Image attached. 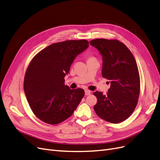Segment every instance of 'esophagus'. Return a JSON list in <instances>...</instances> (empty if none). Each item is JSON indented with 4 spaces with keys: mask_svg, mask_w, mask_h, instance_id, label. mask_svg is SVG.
<instances>
[{
    "mask_svg": "<svg viewBox=\"0 0 160 160\" xmlns=\"http://www.w3.org/2000/svg\"><path fill=\"white\" fill-rule=\"evenodd\" d=\"M91 94V91L88 90H85V95L86 96H89Z\"/></svg>",
    "mask_w": 160,
    "mask_h": 160,
    "instance_id": "esophagus-1",
    "label": "esophagus"
}]
</instances>
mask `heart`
<instances>
[{"mask_svg": "<svg viewBox=\"0 0 160 160\" xmlns=\"http://www.w3.org/2000/svg\"><path fill=\"white\" fill-rule=\"evenodd\" d=\"M90 58H93V57H90Z\"/></svg>", "mask_w": 160, "mask_h": 160, "instance_id": "heart-1", "label": "heart"}]
</instances>
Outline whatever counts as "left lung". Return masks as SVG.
<instances>
[{"label": "left lung", "mask_w": 160, "mask_h": 160, "mask_svg": "<svg viewBox=\"0 0 160 160\" xmlns=\"http://www.w3.org/2000/svg\"><path fill=\"white\" fill-rule=\"evenodd\" d=\"M102 56V76L110 80L106 95L96 91L93 109L102 119L119 123L131 115L138 103L140 82L135 58L128 47L117 39H96L90 42Z\"/></svg>", "instance_id": "obj_1"}]
</instances>
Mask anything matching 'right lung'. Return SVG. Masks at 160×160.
I'll return each mask as SVG.
<instances>
[{
	"label": "right lung",
	"instance_id": "obj_1",
	"mask_svg": "<svg viewBox=\"0 0 160 160\" xmlns=\"http://www.w3.org/2000/svg\"><path fill=\"white\" fill-rule=\"evenodd\" d=\"M89 47L87 40H68L41 50L29 62L23 89L34 115L41 121L57 125L74 113L84 91L64 85V76L74 58Z\"/></svg>",
	"mask_w": 160,
	"mask_h": 160
}]
</instances>
